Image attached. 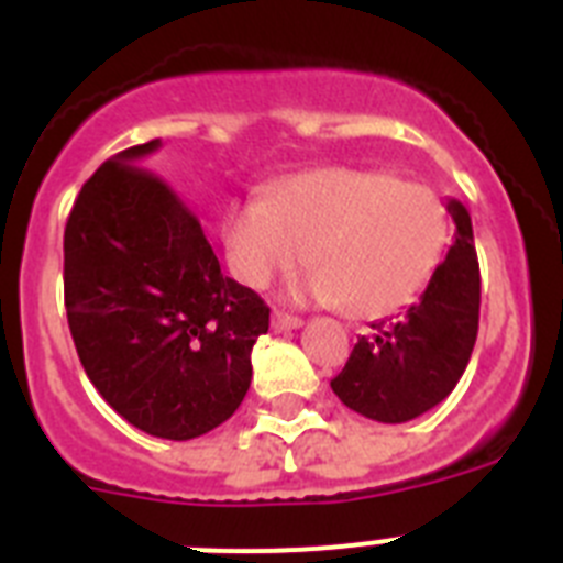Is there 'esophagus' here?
Instances as JSON below:
<instances>
[{
    "instance_id": "esophagus-1",
    "label": "esophagus",
    "mask_w": 563,
    "mask_h": 563,
    "mask_svg": "<svg viewBox=\"0 0 563 563\" xmlns=\"http://www.w3.org/2000/svg\"><path fill=\"white\" fill-rule=\"evenodd\" d=\"M271 324H273V330H298V327L305 324V321H301V318H296V316H287V312H273V318H271Z\"/></svg>"
}]
</instances>
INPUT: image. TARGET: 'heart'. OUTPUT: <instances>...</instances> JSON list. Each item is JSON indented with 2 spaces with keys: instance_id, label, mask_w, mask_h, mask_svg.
<instances>
[{
  "instance_id": "obj_1",
  "label": "heart",
  "mask_w": 563,
  "mask_h": 563,
  "mask_svg": "<svg viewBox=\"0 0 563 563\" xmlns=\"http://www.w3.org/2000/svg\"><path fill=\"white\" fill-rule=\"evenodd\" d=\"M231 271L251 287L316 265L292 292L375 318L415 301L449 247V213L429 186L380 168H318L225 213Z\"/></svg>"
}]
</instances>
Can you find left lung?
Returning a JSON list of instances; mask_svg holds the SVG:
<instances>
[{
    "mask_svg": "<svg viewBox=\"0 0 563 563\" xmlns=\"http://www.w3.org/2000/svg\"><path fill=\"white\" fill-rule=\"evenodd\" d=\"M454 245L426 290L395 321L361 335L341 375L330 383L346 409L377 422H406L454 391L479 330V262L471 213L449 200Z\"/></svg>",
    "mask_w": 563,
    "mask_h": 563,
    "instance_id": "8db88e82",
    "label": "left lung"
}]
</instances>
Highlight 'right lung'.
Instances as JSON below:
<instances>
[{
	"mask_svg": "<svg viewBox=\"0 0 563 563\" xmlns=\"http://www.w3.org/2000/svg\"><path fill=\"white\" fill-rule=\"evenodd\" d=\"M123 148L84 183L64 228V305L78 357L134 429L194 440L245 400L271 310L222 276L200 222Z\"/></svg>",
	"mask_w": 563,
	"mask_h": 563,
	"instance_id": "obj_1",
	"label": "right lung"
}]
</instances>
